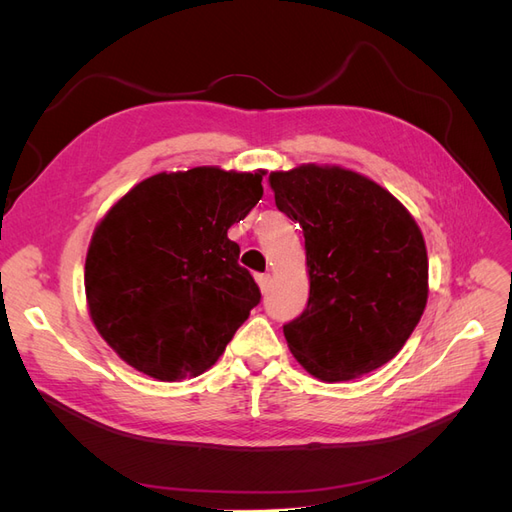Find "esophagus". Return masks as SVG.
<instances>
[{
	"mask_svg": "<svg viewBox=\"0 0 512 512\" xmlns=\"http://www.w3.org/2000/svg\"><path fill=\"white\" fill-rule=\"evenodd\" d=\"M256 282H258V286H260L262 292H267L269 286H271V275H269V273H258V275H256Z\"/></svg>",
	"mask_w": 512,
	"mask_h": 512,
	"instance_id": "esophagus-1",
	"label": "esophagus"
}]
</instances>
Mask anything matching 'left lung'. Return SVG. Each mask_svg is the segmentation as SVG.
<instances>
[{"mask_svg":"<svg viewBox=\"0 0 512 512\" xmlns=\"http://www.w3.org/2000/svg\"><path fill=\"white\" fill-rule=\"evenodd\" d=\"M275 205L303 228L309 299L284 324L309 374L352 380L404 348L427 303V250L399 200L339 166L271 173Z\"/></svg>","mask_w":512,"mask_h":512,"instance_id":"8db88e82","label":"left lung"}]
</instances>
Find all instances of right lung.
Listing matches in <instances>:
<instances>
[{
	"label": "right lung",
	"instance_id": "right-lung-1",
	"mask_svg": "<svg viewBox=\"0 0 512 512\" xmlns=\"http://www.w3.org/2000/svg\"><path fill=\"white\" fill-rule=\"evenodd\" d=\"M262 175H153L98 224L85 260L89 314L128 365L164 382L200 376L260 303L228 228L262 198Z\"/></svg>",
	"mask_w": 512,
	"mask_h": 512
}]
</instances>
